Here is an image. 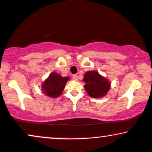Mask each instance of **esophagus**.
<instances>
[{
    "label": "esophagus",
    "mask_w": 152,
    "mask_h": 152,
    "mask_svg": "<svg viewBox=\"0 0 152 152\" xmlns=\"http://www.w3.org/2000/svg\"><path fill=\"white\" fill-rule=\"evenodd\" d=\"M72 78H73V80H78L77 75H72Z\"/></svg>",
    "instance_id": "esophagus-1"
}]
</instances>
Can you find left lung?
Masks as SVG:
<instances>
[{"label":"left lung","mask_w":152,"mask_h":152,"mask_svg":"<svg viewBox=\"0 0 152 152\" xmlns=\"http://www.w3.org/2000/svg\"><path fill=\"white\" fill-rule=\"evenodd\" d=\"M84 88L92 98H101L106 95L110 88V82L96 71H88L84 76Z\"/></svg>","instance_id":"left-lung-1"}]
</instances>
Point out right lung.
Instances as JSON below:
<instances>
[{
  "instance_id": "right-lung-1",
  "label": "right lung",
  "mask_w": 152,
  "mask_h": 152,
  "mask_svg": "<svg viewBox=\"0 0 152 152\" xmlns=\"http://www.w3.org/2000/svg\"><path fill=\"white\" fill-rule=\"evenodd\" d=\"M69 79L68 77H61L57 72H52L49 77L43 82L42 92L49 97H58L64 91L65 85Z\"/></svg>"
}]
</instances>
